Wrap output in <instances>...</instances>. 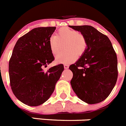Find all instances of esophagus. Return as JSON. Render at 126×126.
<instances>
[{
	"instance_id": "34e87169",
	"label": "esophagus",
	"mask_w": 126,
	"mask_h": 126,
	"mask_svg": "<svg viewBox=\"0 0 126 126\" xmlns=\"http://www.w3.org/2000/svg\"><path fill=\"white\" fill-rule=\"evenodd\" d=\"M68 66H69V65H68V64H65V65H64V68H65V69L68 68Z\"/></svg>"
}]
</instances>
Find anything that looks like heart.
Returning a JSON list of instances; mask_svg holds the SVG:
<instances>
[{"mask_svg":"<svg viewBox=\"0 0 126 126\" xmlns=\"http://www.w3.org/2000/svg\"><path fill=\"white\" fill-rule=\"evenodd\" d=\"M63 46L66 51L56 57V62L68 63L76 60L78 56H82L87 47L86 39L77 30L68 27L61 28L56 35L49 39V47L53 55L56 56L63 50Z\"/></svg>","mask_w":126,"mask_h":126,"instance_id":"1","label":"heart"}]
</instances>
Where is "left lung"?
<instances>
[{"label": "left lung", "instance_id": "obj_1", "mask_svg": "<svg viewBox=\"0 0 126 126\" xmlns=\"http://www.w3.org/2000/svg\"><path fill=\"white\" fill-rule=\"evenodd\" d=\"M86 39L85 52L69 66L73 73L72 89L89 104H98L108 97L118 78L117 57L111 41L91 26H69Z\"/></svg>", "mask_w": 126, "mask_h": 126}]
</instances>
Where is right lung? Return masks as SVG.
Masks as SVG:
<instances>
[{
  "label": "right lung",
  "instance_id": "obj_1",
  "mask_svg": "<svg viewBox=\"0 0 126 126\" xmlns=\"http://www.w3.org/2000/svg\"><path fill=\"white\" fill-rule=\"evenodd\" d=\"M56 27H39L18 39L9 62L10 86L16 98L30 106L41 105L50 98L60 78L64 66H52L54 60L49 39Z\"/></svg>",
  "mask_w": 126,
  "mask_h": 126
}]
</instances>
